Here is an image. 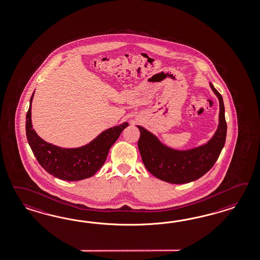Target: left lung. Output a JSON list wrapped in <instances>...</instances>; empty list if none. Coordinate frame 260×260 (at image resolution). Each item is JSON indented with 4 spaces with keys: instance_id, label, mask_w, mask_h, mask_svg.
<instances>
[{
    "instance_id": "obj_1",
    "label": "left lung",
    "mask_w": 260,
    "mask_h": 260,
    "mask_svg": "<svg viewBox=\"0 0 260 260\" xmlns=\"http://www.w3.org/2000/svg\"><path fill=\"white\" fill-rule=\"evenodd\" d=\"M220 102L219 127L205 146L186 151L174 150L159 143L152 133L137 126L140 131L138 148L146 169L154 177L173 184L188 183L209 171L219 158L226 137V121L221 94L210 83Z\"/></svg>"
}]
</instances>
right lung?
<instances>
[{"instance_id":"obj_1","label":"right lung","mask_w":260,"mask_h":260,"mask_svg":"<svg viewBox=\"0 0 260 260\" xmlns=\"http://www.w3.org/2000/svg\"><path fill=\"white\" fill-rule=\"evenodd\" d=\"M35 93V92H34ZM26 114V136L39 165L53 177L68 181H77L92 177L104 165L111 146L118 139L127 123L101 133L86 146L78 148H61L45 142L32 128L31 108Z\"/></svg>"}]
</instances>
